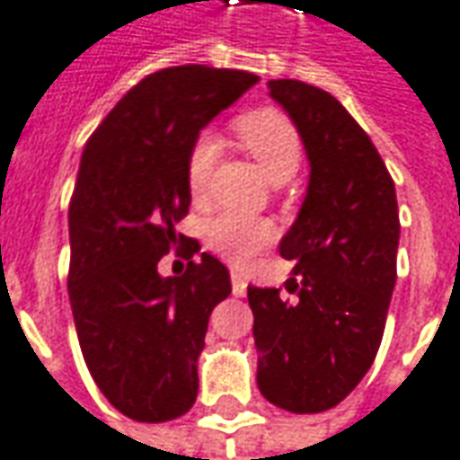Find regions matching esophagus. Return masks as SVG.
<instances>
[{
  "instance_id": "1",
  "label": "esophagus",
  "mask_w": 460,
  "mask_h": 460,
  "mask_svg": "<svg viewBox=\"0 0 460 460\" xmlns=\"http://www.w3.org/2000/svg\"><path fill=\"white\" fill-rule=\"evenodd\" d=\"M230 280H233V296L243 297L248 293V280H245V275L240 270L230 272Z\"/></svg>"
}]
</instances>
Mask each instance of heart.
I'll use <instances>...</instances> for the list:
<instances>
[{
    "instance_id": "heart-1",
    "label": "heart",
    "mask_w": 460,
    "mask_h": 460,
    "mask_svg": "<svg viewBox=\"0 0 460 460\" xmlns=\"http://www.w3.org/2000/svg\"><path fill=\"white\" fill-rule=\"evenodd\" d=\"M237 135H240L243 147L261 167L262 177L272 185L288 182L303 163V142H300L296 125L275 110H261V112L243 117L237 125ZM217 150H220V142L212 132H202L190 150L185 177H188L190 195L195 199L202 198L208 190ZM270 235V225L255 217L235 215V212H220L205 225L208 245L233 261L250 258L262 245H268Z\"/></svg>"
}]
</instances>
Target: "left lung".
Here are the masks:
<instances>
[{
    "instance_id": "left-lung-1",
    "label": "left lung",
    "mask_w": 460,
    "mask_h": 460,
    "mask_svg": "<svg viewBox=\"0 0 460 460\" xmlns=\"http://www.w3.org/2000/svg\"><path fill=\"white\" fill-rule=\"evenodd\" d=\"M268 90L293 119L310 180L280 255L296 262L278 288H248L258 388L290 413H323L363 381L381 345L395 288L398 202L376 145L332 94L297 79Z\"/></svg>"
}]
</instances>
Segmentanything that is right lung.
I'll list each match as a JSON object with an SVG mask.
<instances>
[{"label": "right lung", "mask_w": 460, "mask_h": 460, "mask_svg": "<svg viewBox=\"0 0 460 460\" xmlns=\"http://www.w3.org/2000/svg\"><path fill=\"white\" fill-rule=\"evenodd\" d=\"M258 79L205 65L160 69L115 104L82 152L66 290L97 388L139 423L172 420L198 398V358L212 308L233 290L230 272L210 252L182 275L163 278L157 265L188 215L185 167L199 129Z\"/></svg>", "instance_id": "obj_1"}]
</instances>
